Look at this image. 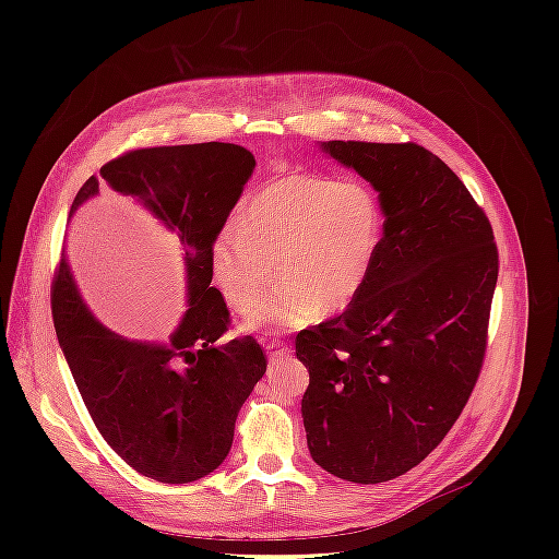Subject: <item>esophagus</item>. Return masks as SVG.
Segmentation results:
<instances>
[{
	"instance_id": "1",
	"label": "esophagus",
	"mask_w": 559,
	"mask_h": 559,
	"mask_svg": "<svg viewBox=\"0 0 559 559\" xmlns=\"http://www.w3.org/2000/svg\"><path fill=\"white\" fill-rule=\"evenodd\" d=\"M265 349H267V357H270V359H284V357H289V347H286V345L280 343V341H267Z\"/></svg>"
}]
</instances>
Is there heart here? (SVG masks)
<instances>
[{"instance_id": "b5f03b06", "label": "heart", "mask_w": 559, "mask_h": 559, "mask_svg": "<svg viewBox=\"0 0 559 559\" xmlns=\"http://www.w3.org/2000/svg\"><path fill=\"white\" fill-rule=\"evenodd\" d=\"M380 235L378 200L364 183L286 175L251 193L238 218L218 230L212 273L233 310H254L245 319L249 331L306 329L359 296ZM267 258L278 259L285 284L266 304Z\"/></svg>"}]
</instances>
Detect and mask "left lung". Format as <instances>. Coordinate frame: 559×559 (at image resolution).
Listing matches in <instances>:
<instances>
[{
  "label": "left lung",
  "instance_id": "1",
  "mask_svg": "<svg viewBox=\"0 0 559 559\" xmlns=\"http://www.w3.org/2000/svg\"><path fill=\"white\" fill-rule=\"evenodd\" d=\"M380 193L373 270L343 314L296 335L310 370L312 460L376 485L443 441L478 382L499 275L492 224L450 167L415 142H326Z\"/></svg>",
  "mask_w": 559,
  "mask_h": 559
}]
</instances>
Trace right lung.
<instances>
[{
  "label": "right lung",
  "mask_w": 559,
  "mask_h": 559,
  "mask_svg": "<svg viewBox=\"0 0 559 559\" xmlns=\"http://www.w3.org/2000/svg\"><path fill=\"white\" fill-rule=\"evenodd\" d=\"M253 165L251 151L226 142L132 148L103 165L72 202L70 216L107 181L181 242L189 310L165 345L126 341L99 324L64 257L50 284L58 341L97 431L128 466L158 483L200 480L226 460L235 419L265 373L251 335L224 337L230 312L212 286V245Z\"/></svg>",
  "instance_id": "add662e5"
}]
</instances>
